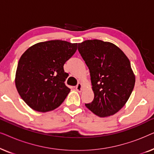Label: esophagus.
Segmentation results:
<instances>
[{
  "label": "esophagus",
  "instance_id": "esophagus-1",
  "mask_svg": "<svg viewBox=\"0 0 154 154\" xmlns=\"http://www.w3.org/2000/svg\"><path fill=\"white\" fill-rule=\"evenodd\" d=\"M75 89L78 92H81L82 90H83V85H82L81 83H78V85H76V87H75Z\"/></svg>",
  "mask_w": 154,
  "mask_h": 154
}]
</instances>
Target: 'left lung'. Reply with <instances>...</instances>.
Here are the masks:
<instances>
[{"label":"left lung","mask_w":154,"mask_h":154,"mask_svg":"<svg viewBox=\"0 0 154 154\" xmlns=\"http://www.w3.org/2000/svg\"><path fill=\"white\" fill-rule=\"evenodd\" d=\"M78 50L90 73L94 100L87 108L100 117L119 111L128 102L135 83L129 59L110 42L87 40Z\"/></svg>","instance_id":"8db88e82"}]
</instances>
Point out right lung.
I'll list each match as a JSON object with an SVG mask.
<instances>
[{
    "instance_id": "right-lung-1",
    "label": "right lung",
    "mask_w": 154,
    "mask_h": 154,
    "mask_svg": "<svg viewBox=\"0 0 154 154\" xmlns=\"http://www.w3.org/2000/svg\"><path fill=\"white\" fill-rule=\"evenodd\" d=\"M77 45L53 40L35 44L22 54L14 81L18 93L30 108L45 113L62 104L71 90L64 84L69 74L64 64Z\"/></svg>"
}]
</instances>
